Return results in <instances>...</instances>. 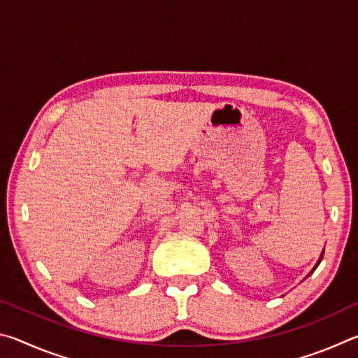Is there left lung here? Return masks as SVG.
Wrapping results in <instances>:
<instances>
[{"label":"left lung","mask_w":358,"mask_h":358,"mask_svg":"<svg viewBox=\"0 0 358 358\" xmlns=\"http://www.w3.org/2000/svg\"><path fill=\"white\" fill-rule=\"evenodd\" d=\"M322 257H324V252H322V254H320V257H319V262L316 264V266H314V268H313V270H316V268H317V265L320 264V260H322Z\"/></svg>","instance_id":"obj_1"}]
</instances>
